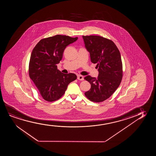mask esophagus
<instances>
[{
    "label": "esophagus",
    "instance_id": "esophagus-1",
    "mask_svg": "<svg viewBox=\"0 0 156 156\" xmlns=\"http://www.w3.org/2000/svg\"><path fill=\"white\" fill-rule=\"evenodd\" d=\"M77 79H78L79 80H83V77L81 75H78Z\"/></svg>",
    "mask_w": 156,
    "mask_h": 156
}]
</instances>
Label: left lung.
<instances>
[{"label":"left lung","instance_id":"8db88e82","mask_svg":"<svg viewBox=\"0 0 156 156\" xmlns=\"http://www.w3.org/2000/svg\"><path fill=\"white\" fill-rule=\"evenodd\" d=\"M85 47L90 52L92 63L98 68V78L90 76L84 79L91 87L85 93L94 102H101L109 98L117 89L122 78V64L119 49L111 40L99 36H83Z\"/></svg>","mask_w":156,"mask_h":156}]
</instances>
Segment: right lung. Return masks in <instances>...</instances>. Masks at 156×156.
Listing matches in <instances>:
<instances>
[{"label": "right lung", "mask_w": 156, "mask_h": 156, "mask_svg": "<svg viewBox=\"0 0 156 156\" xmlns=\"http://www.w3.org/2000/svg\"><path fill=\"white\" fill-rule=\"evenodd\" d=\"M78 37L57 34L42 39L32 50L29 75L45 101L53 102L61 98L71 82L77 79L75 73L64 74L57 64L62 60L64 49Z\"/></svg>", "instance_id": "right-lung-1"}]
</instances>
